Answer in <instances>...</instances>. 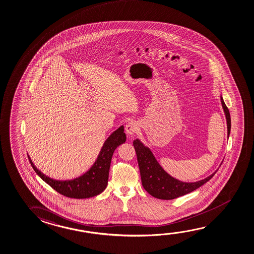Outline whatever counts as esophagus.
Listing matches in <instances>:
<instances>
[{"mask_svg": "<svg viewBox=\"0 0 254 254\" xmlns=\"http://www.w3.org/2000/svg\"><path fill=\"white\" fill-rule=\"evenodd\" d=\"M125 130L128 136L132 137V135L137 132V130H138L136 122H132V121L129 122L126 125Z\"/></svg>", "mask_w": 254, "mask_h": 254, "instance_id": "obj_1", "label": "esophagus"}]
</instances>
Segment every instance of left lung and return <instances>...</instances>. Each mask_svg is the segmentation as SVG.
Masks as SVG:
<instances>
[{
	"mask_svg": "<svg viewBox=\"0 0 254 254\" xmlns=\"http://www.w3.org/2000/svg\"><path fill=\"white\" fill-rule=\"evenodd\" d=\"M220 101L226 118L227 137L229 138L231 132V115L222 96H220ZM133 147L136 152L142 186L146 191L155 198L172 200L189 194L210 181L217 173V170H216L209 177L194 183L182 182L166 172L157 162L150 148L147 147L140 139L133 140Z\"/></svg>",
	"mask_w": 254,
	"mask_h": 254,
	"instance_id": "left-lung-1",
	"label": "left lung"
}]
</instances>
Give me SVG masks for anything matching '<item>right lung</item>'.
Returning <instances> with one entry per match:
<instances>
[{"label":"right lung","mask_w":254,"mask_h":254,"mask_svg":"<svg viewBox=\"0 0 254 254\" xmlns=\"http://www.w3.org/2000/svg\"><path fill=\"white\" fill-rule=\"evenodd\" d=\"M126 140L124 126H121L105 140L92 167L80 177L70 180H56L47 177L36 168L29 155L28 157L36 173L56 191L70 198H90L99 195L106 190L114 150L120 145L125 143Z\"/></svg>","instance_id":"obj_1"}]
</instances>
